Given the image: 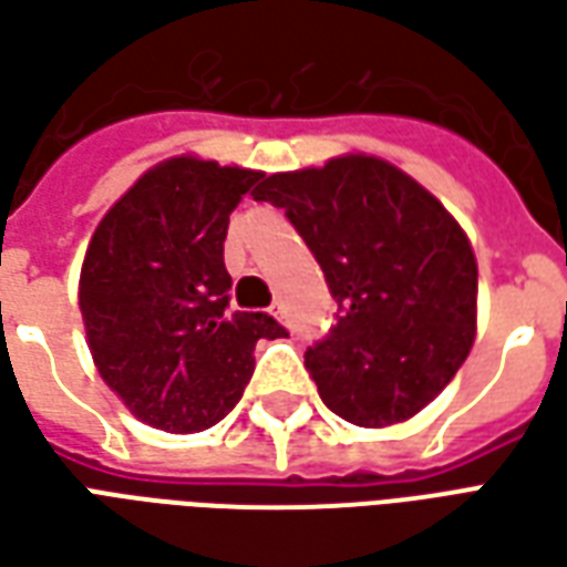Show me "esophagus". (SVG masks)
I'll return each instance as SVG.
<instances>
[{"label":"esophagus","instance_id":"34e87169","mask_svg":"<svg viewBox=\"0 0 567 567\" xmlns=\"http://www.w3.org/2000/svg\"><path fill=\"white\" fill-rule=\"evenodd\" d=\"M272 316H276V319H285V307H282V303H272Z\"/></svg>","mask_w":567,"mask_h":567}]
</instances>
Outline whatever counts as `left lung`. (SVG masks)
Here are the masks:
<instances>
[{
	"label": "left lung",
	"mask_w": 567,
	"mask_h": 567,
	"mask_svg": "<svg viewBox=\"0 0 567 567\" xmlns=\"http://www.w3.org/2000/svg\"><path fill=\"white\" fill-rule=\"evenodd\" d=\"M255 199L285 209L337 300L307 349L321 401L361 427L416 416L462 368L476 331V260L425 187L364 154L267 175Z\"/></svg>",
	"instance_id": "obj_1"
}]
</instances>
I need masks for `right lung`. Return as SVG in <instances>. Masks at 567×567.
I'll list each match as a JSON object with an SVG mask.
<instances>
[{
  "label": "right lung",
  "instance_id": "right-lung-1",
  "mask_svg": "<svg viewBox=\"0 0 567 567\" xmlns=\"http://www.w3.org/2000/svg\"><path fill=\"white\" fill-rule=\"evenodd\" d=\"M258 178L173 157L117 199L87 246L79 307L93 361L148 425L194 434L221 422L255 373V343L288 333L267 312H230L224 239Z\"/></svg>",
  "mask_w": 567,
  "mask_h": 567
}]
</instances>
